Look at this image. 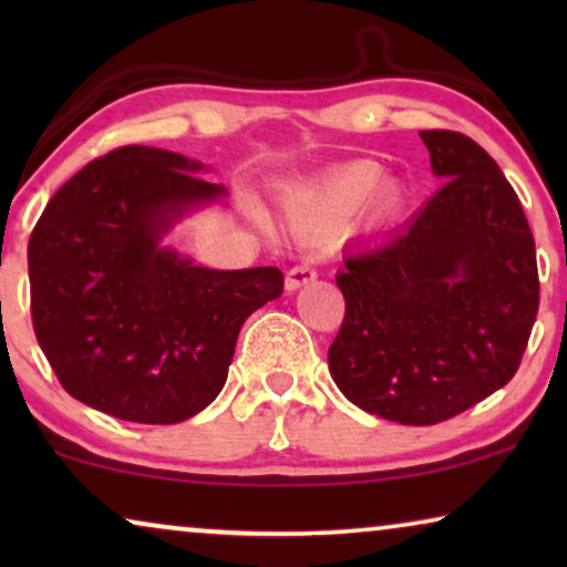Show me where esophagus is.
Instances as JSON below:
<instances>
[{
	"label": "esophagus",
	"mask_w": 567,
	"mask_h": 567,
	"mask_svg": "<svg viewBox=\"0 0 567 567\" xmlns=\"http://www.w3.org/2000/svg\"><path fill=\"white\" fill-rule=\"evenodd\" d=\"M315 278H317V270L309 266V262H299V266L289 268V274H286V289L297 291L301 286L312 284Z\"/></svg>",
	"instance_id": "obj_1"
}]
</instances>
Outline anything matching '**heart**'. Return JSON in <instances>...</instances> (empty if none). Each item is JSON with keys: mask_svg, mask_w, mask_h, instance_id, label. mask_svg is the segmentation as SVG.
<instances>
[{"mask_svg": "<svg viewBox=\"0 0 567 567\" xmlns=\"http://www.w3.org/2000/svg\"><path fill=\"white\" fill-rule=\"evenodd\" d=\"M382 181V167L377 162L359 159L330 169L320 181L307 188L293 190L286 198V216L293 229H320L338 224L367 204V198L377 190ZM400 200V190L394 183H386L377 190L379 212H392Z\"/></svg>", "mask_w": 567, "mask_h": 567, "instance_id": "b5f03b06", "label": "heart"}]
</instances>
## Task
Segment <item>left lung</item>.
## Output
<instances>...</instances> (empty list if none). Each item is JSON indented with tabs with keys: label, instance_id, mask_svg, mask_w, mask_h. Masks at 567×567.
Here are the masks:
<instances>
[{
	"label": "left lung",
	"instance_id": "obj_1",
	"mask_svg": "<svg viewBox=\"0 0 567 567\" xmlns=\"http://www.w3.org/2000/svg\"><path fill=\"white\" fill-rule=\"evenodd\" d=\"M444 185L390 239L346 252V317L328 351L353 405L402 425L464 413L518 371L539 309L534 237L495 159L421 131Z\"/></svg>",
	"mask_w": 567,
	"mask_h": 567
}]
</instances>
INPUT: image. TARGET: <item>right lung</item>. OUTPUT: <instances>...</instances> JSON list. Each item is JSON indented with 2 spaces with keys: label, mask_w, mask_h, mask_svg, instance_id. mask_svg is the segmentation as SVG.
<instances>
[{
  "label": "right lung",
  "mask_w": 567,
  "mask_h": 567,
  "mask_svg": "<svg viewBox=\"0 0 567 567\" xmlns=\"http://www.w3.org/2000/svg\"><path fill=\"white\" fill-rule=\"evenodd\" d=\"M154 146L92 159L53 193L28 243L30 315L64 390L121 421L169 425L214 402L243 322L284 291L278 268L208 270L159 247L224 185Z\"/></svg>",
  "instance_id": "1"
}]
</instances>
